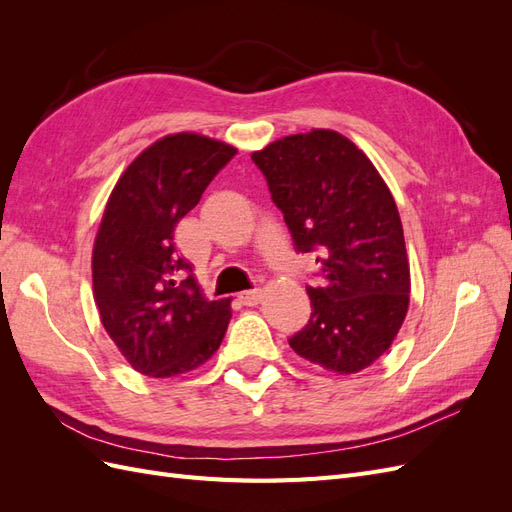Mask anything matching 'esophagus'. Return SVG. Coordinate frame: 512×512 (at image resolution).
<instances>
[{
    "label": "esophagus",
    "instance_id": "34e87169",
    "mask_svg": "<svg viewBox=\"0 0 512 512\" xmlns=\"http://www.w3.org/2000/svg\"><path fill=\"white\" fill-rule=\"evenodd\" d=\"M260 290L258 288H254V290H243L241 294H239V301L243 303V305H247V307H254V305H258L260 303Z\"/></svg>",
    "mask_w": 512,
    "mask_h": 512
}]
</instances>
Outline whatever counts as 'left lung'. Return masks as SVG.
I'll use <instances>...</instances> for the list:
<instances>
[{"label":"left lung","mask_w":512,"mask_h":512,"mask_svg":"<svg viewBox=\"0 0 512 512\" xmlns=\"http://www.w3.org/2000/svg\"><path fill=\"white\" fill-rule=\"evenodd\" d=\"M294 247L316 254L312 316L288 344L309 363L356 374L382 356L410 301L404 228L376 166L346 136L312 130L252 153Z\"/></svg>","instance_id":"1"}]
</instances>
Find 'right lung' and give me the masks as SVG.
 <instances>
[{"label":"right lung","instance_id":"right-lung-1","mask_svg":"<svg viewBox=\"0 0 512 512\" xmlns=\"http://www.w3.org/2000/svg\"><path fill=\"white\" fill-rule=\"evenodd\" d=\"M237 149L200 134H170L147 147L108 198L91 258L100 320L145 376L192 371L220 348L230 299L207 301L175 247L192 211Z\"/></svg>","mask_w":512,"mask_h":512}]
</instances>
